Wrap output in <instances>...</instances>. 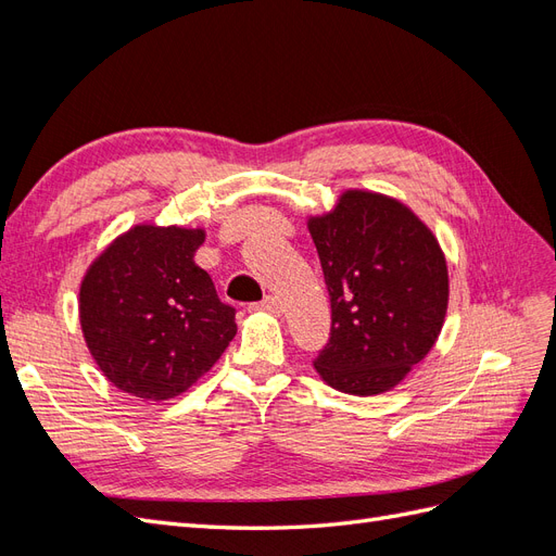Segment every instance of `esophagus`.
Masks as SVG:
<instances>
[{"label": "esophagus", "instance_id": "esophagus-1", "mask_svg": "<svg viewBox=\"0 0 556 556\" xmlns=\"http://www.w3.org/2000/svg\"><path fill=\"white\" fill-rule=\"evenodd\" d=\"M252 311H266V313H274V315H278L280 313V301L276 299V296H266L262 304H252L250 306Z\"/></svg>", "mask_w": 556, "mask_h": 556}]
</instances>
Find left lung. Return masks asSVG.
Here are the masks:
<instances>
[{"label":"left lung","instance_id":"obj_1","mask_svg":"<svg viewBox=\"0 0 556 556\" xmlns=\"http://www.w3.org/2000/svg\"><path fill=\"white\" fill-rule=\"evenodd\" d=\"M306 225L331 301L317 376L352 396L394 390L445 323L450 278L439 239L406 204L371 190L341 192Z\"/></svg>","mask_w":556,"mask_h":556}]
</instances>
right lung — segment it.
Masks as SVG:
<instances>
[{
  "label": "right lung",
  "instance_id": "1",
  "mask_svg": "<svg viewBox=\"0 0 556 556\" xmlns=\"http://www.w3.org/2000/svg\"><path fill=\"white\" fill-rule=\"evenodd\" d=\"M204 239L201 227L134 225L83 276V339L121 392L174 399L208 374L237 336L233 308L194 262Z\"/></svg>",
  "mask_w": 556,
  "mask_h": 556
}]
</instances>
